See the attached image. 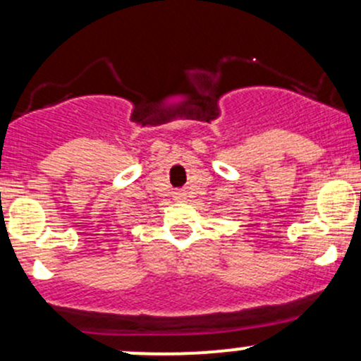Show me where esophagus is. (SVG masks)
<instances>
[{"mask_svg":"<svg viewBox=\"0 0 361 361\" xmlns=\"http://www.w3.org/2000/svg\"><path fill=\"white\" fill-rule=\"evenodd\" d=\"M183 199H185V193H181V192H176V193H174V200L180 202V200H183Z\"/></svg>","mask_w":361,"mask_h":361,"instance_id":"1","label":"esophagus"}]
</instances>
